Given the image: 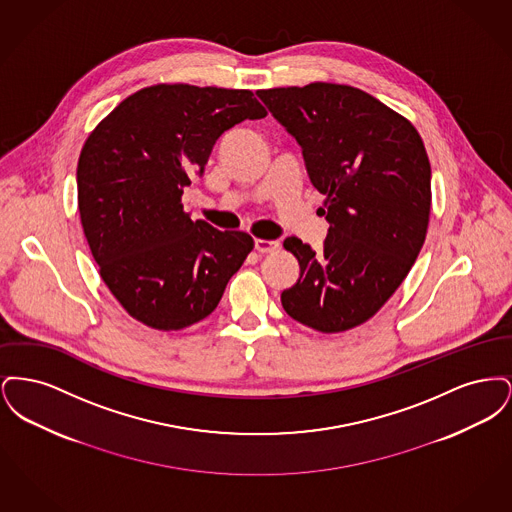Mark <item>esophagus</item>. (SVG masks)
Listing matches in <instances>:
<instances>
[{
  "label": "esophagus",
  "instance_id": "34e87169",
  "mask_svg": "<svg viewBox=\"0 0 512 512\" xmlns=\"http://www.w3.org/2000/svg\"><path fill=\"white\" fill-rule=\"evenodd\" d=\"M278 247V242H274V240H255V249L259 251V253H270V251H274Z\"/></svg>",
  "mask_w": 512,
  "mask_h": 512
}]
</instances>
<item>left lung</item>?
I'll return each instance as SVG.
<instances>
[{
    "label": "left lung",
    "instance_id": "1",
    "mask_svg": "<svg viewBox=\"0 0 512 512\" xmlns=\"http://www.w3.org/2000/svg\"><path fill=\"white\" fill-rule=\"evenodd\" d=\"M301 147L311 184L326 195L322 249L290 236L299 278L284 311L318 332L374 317L414 265L430 219L432 171L411 122L363 90L315 82L259 90Z\"/></svg>",
    "mask_w": 512,
    "mask_h": 512
}]
</instances>
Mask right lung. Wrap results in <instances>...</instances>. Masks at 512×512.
<instances>
[{
    "instance_id": "right-lung-1",
    "label": "right lung",
    "mask_w": 512,
    "mask_h": 512,
    "mask_svg": "<svg viewBox=\"0 0 512 512\" xmlns=\"http://www.w3.org/2000/svg\"><path fill=\"white\" fill-rule=\"evenodd\" d=\"M263 117L249 90L157 84L124 99L86 140L76 169L80 222L130 317L180 330L217 309L253 238L194 222L180 197L226 130Z\"/></svg>"
}]
</instances>
